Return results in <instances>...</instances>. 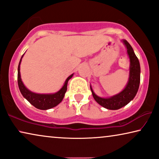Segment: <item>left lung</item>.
<instances>
[{
    "label": "left lung",
    "mask_w": 159,
    "mask_h": 159,
    "mask_svg": "<svg viewBox=\"0 0 159 159\" xmlns=\"http://www.w3.org/2000/svg\"><path fill=\"white\" fill-rule=\"evenodd\" d=\"M123 43L127 49V54L130 61L129 77L126 87L118 94L108 98H103L95 94L92 86L91 91L95 101L101 106L109 110H118L125 106L136 96L140 82V65L138 58L135 55L134 50L126 40H123Z\"/></svg>",
    "instance_id": "8db88e82"
}]
</instances>
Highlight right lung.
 <instances>
[{
	"label": "right lung",
	"mask_w": 159,
	"mask_h": 159,
	"mask_svg": "<svg viewBox=\"0 0 159 159\" xmlns=\"http://www.w3.org/2000/svg\"><path fill=\"white\" fill-rule=\"evenodd\" d=\"M24 55V54H23ZM23 55L21 57V60L19 63L18 66V74H17V81L18 86L20 89L21 94L22 96L27 99V101L33 105L34 107H35L38 109L40 110H48L52 108L57 105L60 104L64 98L65 94L67 91V82L70 78L73 77V74H72L67 78L65 81L64 85L60 90H59L57 92L54 93V94H36V93L32 92L28 89L26 88V86L24 85L23 82L21 79L20 75V64Z\"/></svg>",
	"instance_id": "1"
}]
</instances>
